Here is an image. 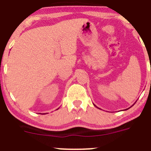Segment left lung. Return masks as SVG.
Wrapping results in <instances>:
<instances>
[{"mask_svg": "<svg viewBox=\"0 0 151 151\" xmlns=\"http://www.w3.org/2000/svg\"><path fill=\"white\" fill-rule=\"evenodd\" d=\"M135 103H136V102H135ZM94 106H96V105H94ZM132 106H133V105H132ZM132 106H131V107H132ZM96 107H97V106H96ZM97 108H98V107H97ZM129 108H130V107H129ZM129 108H128V109H129ZM98 109H99V108H98ZM127 109H126V110H127Z\"/></svg>", "mask_w": 151, "mask_h": 151, "instance_id": "left-lung-1", "label": "left lung"}]
</instances>
